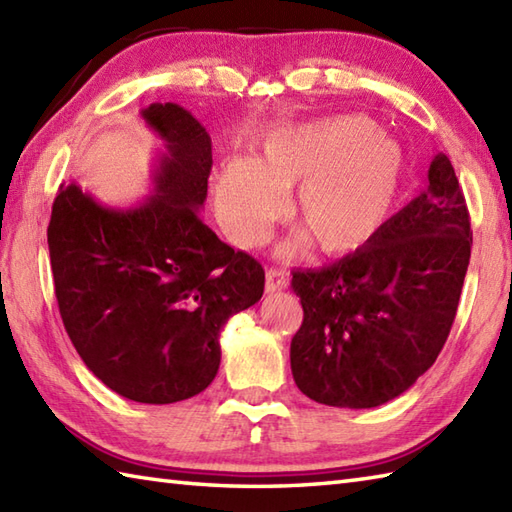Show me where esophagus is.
<instances>
[{"label":"esophagus","instance_id":"1","mask_svg":"<svg viewBox=\"0 0 512 512\" xmlns=\"http://www.w3.org/2000/svg\"><path fill=\"white\" fill-rule=\"evenodd\" d=\"M288 286V279L286 273L279 268H268L266 270V290L268 292H279Z\"/></svg>","mask_w":512,"mask_h":512}]
</instances>
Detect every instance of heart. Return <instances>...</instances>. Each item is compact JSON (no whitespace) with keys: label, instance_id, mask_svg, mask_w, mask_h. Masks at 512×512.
Here are the masks:
<instances>
[{"label":"heart","instance_id":"1","mask_svg":"<svg viewBox=\"0 0 512 512\" xmlns=\"http://www.w3.org/2000/svg\"><path fill=\"white\" fill-rule=\"evenodd\" d=\"M405 180V151L367 116L341 114L268 134L255 160L231 158L217 209L235 242L255 244L297 187L290 217L323 255L363 248L389 220Z\"/></svg>","mask_w":512,"mask_h":512}]
</instances>
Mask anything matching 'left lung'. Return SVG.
<instances>
[{
  "label": "left lung",
  "mask_w": 512,
  "mask_h": 512,
  "mask_svg": "<svg viewBox=\"0 0 512 512\" xmlns=\"http://www.w3.org/2000/svg\"><path fill=\"white\" fill-rule=\"evenodd\" d=\"M473 231L451 160L436 154L429 187L363 248L295 270L303 308L290 367L314 402L372 409L436 363L458 310Z\"/></svg>",
  "instance_id": "8db88e82"
}]
</instances>
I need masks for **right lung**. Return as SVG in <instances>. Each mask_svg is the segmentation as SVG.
<instances>
[{
	"instance_id": "obj_1",
	"label": "right lung",
	"mask_w": 512,
	"mask_h": 512,
	"mask_svg": "<svg viewBox=\"0 0 512 512\" xmlns=\"http://www.w3.org/2000/svg\"><path fill=\"white\" fill-rule=\"evenodd\" d=\"M143 121L162 140L151 195L107 206L61 184L48 248L54 295L76 352L118 396L169 405L200 394L220 369V332L264 295V268L224 244L198 215L211 136L176 103Z\"/></svg>"
}]
</instances>
